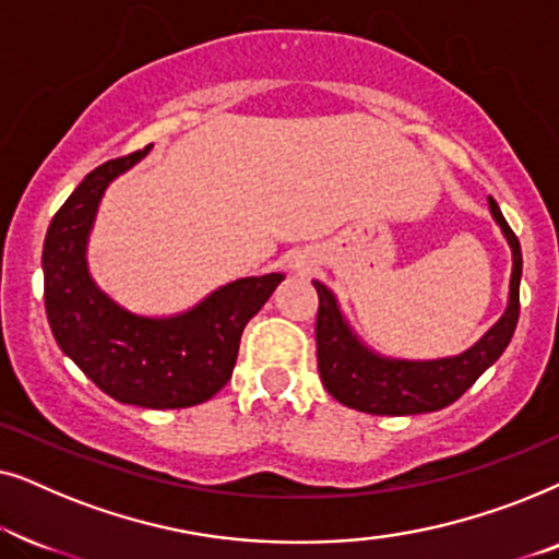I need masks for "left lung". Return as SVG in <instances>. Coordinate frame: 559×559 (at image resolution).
<instances>
[{
  "label": "left lung",
  "instance_id": "left-lung-1",
  "mask_svg": "<svg viewBox=\"0 0 559 559\" xmlns=\"http://www.w3.org/2000/svg\"><path fill=\"white\" fill-rule=\"evenodd\" d=\"M491 203L493 218L514 251L509 310L471 350L440 361H384L371 356L343 323L331 289L312 282L318 289L316 346L318 369L328 392L350 409L369 415H419L453 404L465 389L491 366L509 346L519 320V280H522V247L503 218L499 203Z\"/></svg>",
  "mask_w": 559,
  "mask_h": 559
}]
</instances>
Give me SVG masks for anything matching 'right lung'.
Instances as JSON below:
<instances>
[{
	"label": "right lung",
	"mask_w": 559,
	"mask_h": 559,
	"mask_svg": "<svg viewBox=\"0 0 559 559\" xmlns=\"http://www.w3.org/2000/svg\"><path fill=\"white\" fill-rule=\"evenodd\" d=\"M150 147L91 170L52 216L43 247L45 312L66 356L121 404L180 409L211 400L231 379L241 333L282 274L236 280L170 320L136 318L91 282L86 239L109 182Z\"/></svg>",
	"instance_id": "right-lung-1"
}]
</instances>
